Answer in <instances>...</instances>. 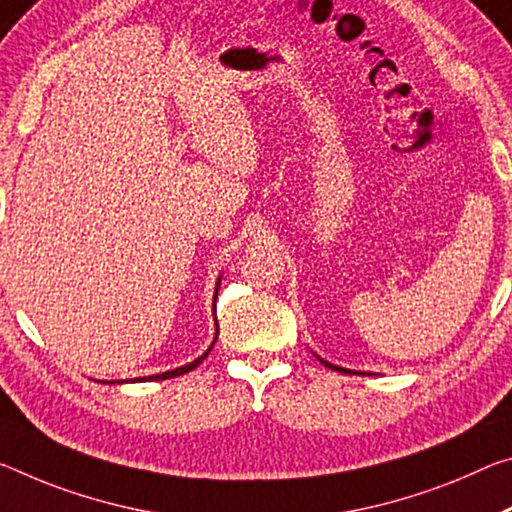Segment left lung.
I'll list each match as a JSON object with an SVG mask.
<instances>
[{
	"label": "left lung",
	"mask_w": 512,
	"mask_h": 512,
	"mask_svg": "<svg viewBox=\"0 0 512 512\" xmlns=\"http://www.w3.org/2000/svg\"><path fill=\"white\" fill-rule=\"evenodd\" d=\"M321 360V358H319ZM323 364H326L328 369H332V371H339V373H355V371H351V369H342V367H335V364H330V362H326V360H321Z\"/></svg>",
	"instance_id": "obj_1"
}]
</instances>
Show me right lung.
Instances as JSON below:
<instances>
[{
	"instance_id": "add662e5",
	"label": "right lung",
	"mask_w": 512,
	"mask_h": 512,
	"mask_svg": "<svg viewBox=\"0 0 512 512\" xmlns=\"http://www.w3.org/2000/svg\"><path fill=\"white\" fill-rule=\"evenodd\" d=\"M218 287H221V278H218V282H216V294H218ZM216 294H214V298H216ZM216 339H218V323H216V337H214V342H212V346L216 344ZM212 346L207 348L205 353L200 355L198 360H193V362H189V364H184V367H177V369H173V371H164V373H157V376H145V378H134V380H166V378H175V376H182V373H189V371H193L198 367V364L207 358L209 355V351H212ZM109 383L113 385V383H129V380H109Z\"/></svg>"
}]
</instances>
